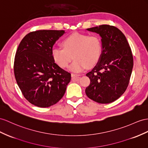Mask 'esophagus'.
Returning <instances> with one entry per match:
<instances>
[{"label":"esophagus","mask_w":148,"mask_h":148,"mask_svg":"<svg viewBox=\"0 0 148 148\" xmlns=\"http://www.w3.org/2000/svg\"><path fill=\"white\" fill-rule=\"evenodd\" d=\"M71 77L73 79H77V78H79L80 77H79V75H77V74H71Z\"/></svg>","instance_id":"obj_1"}]
</instances>
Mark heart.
Returning a JSON list of instances; mask_svg holds the SVG:
<instances>
[{
	"label": "heart",
	"instance_id": "obj_1",
	"mask_svg": "<svg viewBox=\"0 0 148 148\" xmlns=\"http://www.w3.org/2000/svg\"><path fill=\"white\" fill-rule=\"evenodd\" d=\"M62 45L63 48L52 49V58L59 67L66 68L73 56L74 60L69 70L74 73H81L88 66H94L100 59L102 45L96 36L74 33L64 39Z\"/></svg>",
	"mask_w": 148,
	"mask_h": 148
}]
</instances>
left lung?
I'll use <instances>...</instances> for the list:
<instances>
[{
	"label": "left lung",
	"mask_w": 148,
	"mask_h": 148,
	"mask_svg": "<svg viewBox=\"0 0 148 148\" xmlns=\"http://www.w3.org/2000/svg\"><path fill=\"white\" fill-rule=\"evenodd\" d=\"M86 30L100 36L102 52L96 66L86 74L90 82L86 94L98 103H111L128 86L133 67L131 48L123 33L114 26L101 25Z\"/></svg>",
	"instance_id": "left-lung-1"
}]
</instances>
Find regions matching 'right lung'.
<instances>
[{"label":"right lung","mask_w":148,"mask_h":148,"mask_svg":"<svg viewBox=\"0 0 148 148\" xmlns=\"http://www.w3.org/2000/svg\"><path fill=\"white\" fill-rule=\"evenodd\" d=\"M64 31L40 30L29 33L18 45L14 75L24 97L40 108L56 104L66 92L71 75L52 58L53 45Z\"/></svg>","instance_id":"1"}]
</instances>
